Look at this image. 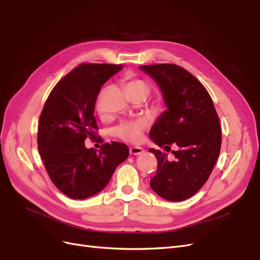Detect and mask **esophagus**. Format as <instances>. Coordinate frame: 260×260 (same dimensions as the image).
I'll list each match as a JSON object with an SVG mask.
<instances>
[{
	"instance_id": "1",
	"label": "esophagus",
	"mask_w": 260,
	"mask_h": 260,
	"mask_svg": "<svg viewBox=\"0 0 260 260\" xmlns=\"http://www.w3.org/2000/svg\"><path fill=\"white\" fill-rule=\"evenodd\" d=\"M144 152V149L142 147L140 146H133V147H130V154L131 155H140L142 154Z\"/></svg>"
}]
</instances>
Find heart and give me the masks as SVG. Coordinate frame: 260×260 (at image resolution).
<instances>
[{"label": "heart", "mask_w": 260, "mask_h": 260, "mask_svg": "<svg viewBox=\"0 0 260 260\" xmlns=\"http://www.w3.org/2000/svg\"><path fill=\"white\" fill-rule=\"evenodd\" d=\"M127 90L130 94V96L135 95H144L147 96L151 92V85H149L143 79H130L127 84ZM98 109L101 111V104L98 103ZM146 128V122L144 120H136L123 122L119 127H117L114 130L115 136L120 138L128 142H139L143 137V131Z\"/></svg>", "instance_id": "heart-1"}]
</instances>
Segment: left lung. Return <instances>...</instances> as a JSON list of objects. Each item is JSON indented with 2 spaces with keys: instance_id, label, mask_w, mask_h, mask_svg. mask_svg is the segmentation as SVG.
I'll return each instance as SVG.
<instances>
[{
  "instance_id": "obj_1",
  "label": "left lung",
  "mask_w": 260,
  "mask_h": 260,
  "mask_svg": "<svg viewBox=\"0 0 260 260\" xmlns=\"http://www.w3.org/2000/svg\"><path fill=\"white\" fill-rule=\"evenodd\" d=\"M159 86L167 109L149 131V139L165 151L177 147L174 160L149 148L158 169L152 190L170 202L191 198L205 184L218 159L221 129L211 98L204 85L182 67L172 64L140 66Z\"/></svg>"
}]
</instances>
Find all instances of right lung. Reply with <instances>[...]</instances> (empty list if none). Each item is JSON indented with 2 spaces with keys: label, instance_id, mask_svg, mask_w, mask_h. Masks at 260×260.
<instances>
[{
  "label": "right lung",
  "instance_id": "1",
  "mask_svg": "<svg viewBox=\"0 0 260 260\" xmlns=\"http://www.w3.org/2000/svg\"><path fill=\"white\" fill-rule=\"evenodd\" d=\"M121 69L82 64L55 85L45 102L39 120V154L52 182L70 199L101 192L129 156L128 146L119 142L105 143L99 152L84 145L86 138H98L94 108L102 85Z\"/></svg>",
  "mask_w": 260,
  "mask_h": 260
}]
</instances>
